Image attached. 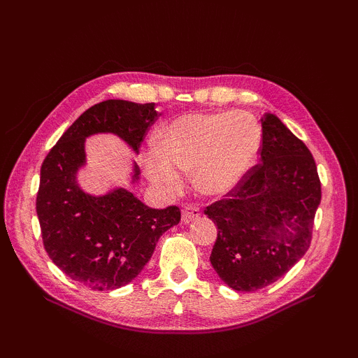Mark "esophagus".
Returning <instances> with one entry per match:
<instances>
[{"mask_svg": "<svg viewBox=\"0 0 358 358\" xmlns=\"http://www.w3.org/2000/svg\"><path fill=\"white\" fill-rule=\"evenodd\" d=\"M200 216V209L196 208V206H183L182 209V222L183 224H189L192 221H196Z\"/></svg>", "mask_w": 358, "mask_h": 358, "instance_id": "obj_1", "label": "esophagus"}]
</instances>
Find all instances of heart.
I'll return each mask as SVG.
<instances>
[{
  "label": "heart",
  "instance_id": "1",
  "mask_svg": "<svg viewBox=\"0 0 358 358\" xmlns=\"http://www.w3.org/2000/svg\"><path fill=\"white\" fill-rule=\"evenodd\" d=\"M259 145L262 129L249 113H187L162 128L159 148L145 155L146 173L167 196L182 189L189 171L201 192L221 196L252 167Z\"/></svg>",
  "mask_w": 358,
  "mask_h": 358
}]
</instances>
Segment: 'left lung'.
I'll use <instances>...</instances> for the list:
<instances>
[{"label":"left lung","mask_w":358,"mask_h":358,"mask_svg":"<svg viewBox=\"0 0 358 358\" xmlns=\"http://www.w3.org/2000/svg\"><path fill=\"white\" fill-rule=\"evenodd\" d=\"M259 162L204 215L218 227L210 263L236 291L276 282L306 254L321 201V182L308 146L267 113Z\"/></svg>","instance_id":"left-lung-1"}]
</instances>
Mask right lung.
<instances>
[{
  "label": "right lung",
  "mask_w": 358,
  "mask_h": 358,
  "mask_svg": "<svg viewBox=\"0 0 358 358\" xmlns=\"http://www.w3.org/2000/svg\"><path fill=\"white\" fill-rule=\"evenodd\" d=\"M157 117L154 103H99L76 119L43 161L36 200L43 245L52 262L85 287L107 291L131 282L162 233L180 221L178 206L150 209L122 188L92 197L76 183L85 137L113 133L137 152ZM133 178L138 179L137 166Z\"/></svg>",
  "instance_id": "add662e5"
}]
</instances>
